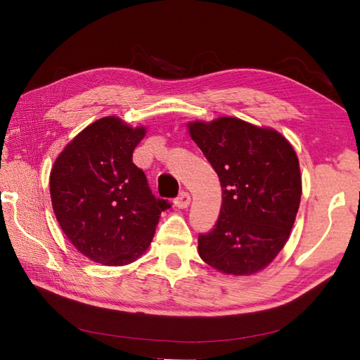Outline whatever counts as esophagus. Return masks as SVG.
<instances>
[{"instance_id":"esophagus-1","label":"esophagus","mask_w":360,"mask_h":360,"mask_svg":"<svg viewBox=\"0 0 360 360\" xmlns=\"http://www.w3.org/2000/svg\"><path fill=\"white\" fill-rule=\"evenodd\" d=\"M189 202H191V195L183 191V192L179 193V197L176 198V201H174V205L179 207V209H186Z\"/></svg>"}]
</instances>
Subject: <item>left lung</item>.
<instances>
[{"mask_svg":"<svg viewBox=\"0 0 360 360\" xmlns=\"http://www.w3.org/2000/svg\"><path fill=\"white\" fill-rule=\"evenodd\" d=\"M189 134L222 186L216 225L198 236L200 257L228 275L255 274L284 248L296 219L302 195L296 151L276 130L233 117L191 123Z\"/></svg>","mask_w":360,"mask_h":360,"instance_id":"left-lung-1","label":"left lung"}]
</instances>
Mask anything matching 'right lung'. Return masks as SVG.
Returning <instances> with one entry per match:
<instances>
[{
  "mask_svg": "<svg viewBox=\"0 0 360 360\" xmlns=\"http://www.w3.org/2000/svg\"><path fill=\"white\" fill-rule=\"evenodd\" d=\"M146 135L115 117L97 120L61 151L51 171L53 213L81 254L105 266H124L146 252L159 214L144 171L132 162Z\"/></svg>",
  "mask_w": 360,
  "mask_h": 360,
  "instance_id": "right-lung-1",
  "label": "right lung"
}]
</instances>
